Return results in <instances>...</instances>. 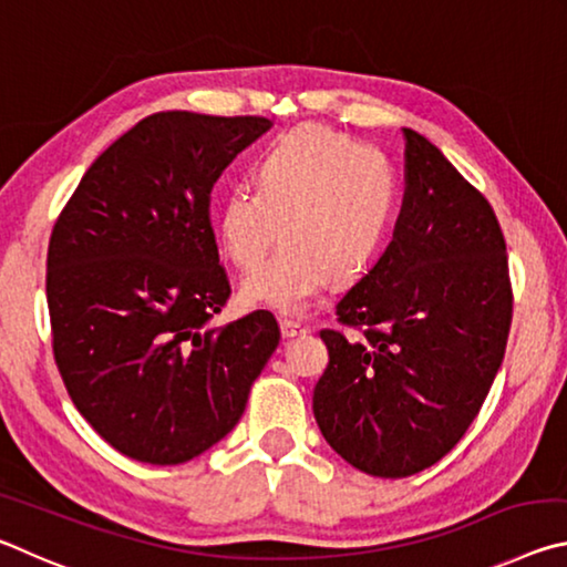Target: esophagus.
Listing matches in <instances>:
<instances>
[{"label": "esophagus", "mask_w": 567, "mask_h": 567, "mask_svg": "<svg viewBox=\"0 0 567 567\" xmlns=\"http://www.w3.org/2000/svg\"><path fill=\"white\" fill-rule=\"evenodd\" d=\"M280 332L285 340H292V338H300V334H305L307 328L295 320H280Z\"/></svg>", "instance_id": "1"}]
</instances>
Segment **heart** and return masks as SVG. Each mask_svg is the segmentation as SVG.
<instances>
[{
  "instance_id": "obj_1",
  "label": "heart",
  "mask_w": 567,
  "mask_h": 567,
  "mask_svg": "<svg viewBox=\"0 0 567 567\" xmlns=\"http://www.w3.org/2000/svg\"><path fill=\"white\" fill-rule=\"evenodd\" d=\"M255 177L257 189H227L215 215L219 245L239 270L262 260L282 223L285 245L239 287L247 305L302 315L334 275H360L385 243L395 172L375 145L300 124L265 152Z\"/></svg>"
}]
</instances>
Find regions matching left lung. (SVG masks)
Masks as SVG:
<instances>
[{"mask_svg":"<svg viewBox=\"0 0 567 567\" xmlns=\"http://www.w3.org/2000/svg\"><path fill=\"white\" fill-rule=\"evenodd\" d=\"M405 134V197L392 243L322 330L330 362L312 410L352 467L408 477L473 425L501 370L513 285L501 223L433 142Z\"/></svg>","mask_w":567,"mask_h":567,"instance_id":"left-lung-1","label":"left lung"}]
</instances>
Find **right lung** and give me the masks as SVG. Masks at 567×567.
<instances>
[{
    "mask_svg": "<svg viewBox=\"0 0 567 567\" xmlns=\"http://www.w3.org/2000/svg\"><path fill=\"white\" fill-rule=\"evenodd\" d=\"M267 117L157 112L84 172L47 252L52 350L74 408L120 450L179 465L243 417L280 344L272 312L209 328L229 292L209 195Z\"/></svg>",
    "mask_w": 567,
    "mask_h": 567,
    "instance_id": "1",
    "label": "right lung"
}]
</instances>
